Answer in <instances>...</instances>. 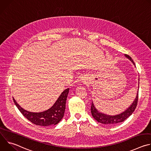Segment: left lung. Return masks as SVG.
<instances>
[{
	"label": "left lung",
	"mask_w": 151,
	"mask_h": 151,
	"mask_svg": "<svg viewBox=\"0 0 151 151\" xmlns=\"http://www.w3.org/2000/svg\"><path fill=\"white\" fill-rule=\"evenodd\" d=\"M125 55L127 58H128L134 64V65H135V63H134L133 60L130 56H129L128 55H127V54H125ZM138 97H139V89H138L136 97L134 101L133 102L132 104H131V106L122 113L118 114V115H112V116L109 115H106V114H102V113L100 112L99 111H98L97 109L95 107V106L93 104V102L92 101L91 107V115L93 116V118L96 120H97V121H98L99 122L103 124H105V125H115L116 124L119 123V122H122L124 121H125L128 117L130 116L133 114V112L134 111V110L136 109V106L137 105Z\"/></svg>",
	"instance_id": "8db88e82"
}]
</instances>
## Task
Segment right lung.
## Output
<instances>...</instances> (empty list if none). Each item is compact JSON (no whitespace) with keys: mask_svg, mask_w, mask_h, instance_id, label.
<instances>
[{"mask_svg":"<svg viewBox=\"0 0 151 151\" xmlns=\"http://www.w3.org/2000/svg\"><path fill=\"white\" fill-rule=\"evenodd\" d=\"M69 88L61 94L54 105L48 110L41 112H31L23 109L13 98L14 102L20 112L32 123L40 126H50L57 124L63 118L65 111L66 103Z\"/></svg>","mask_w":151,"mask_h":151,"instance_id":"add662e5","label":"right lung"}]
</instances>
